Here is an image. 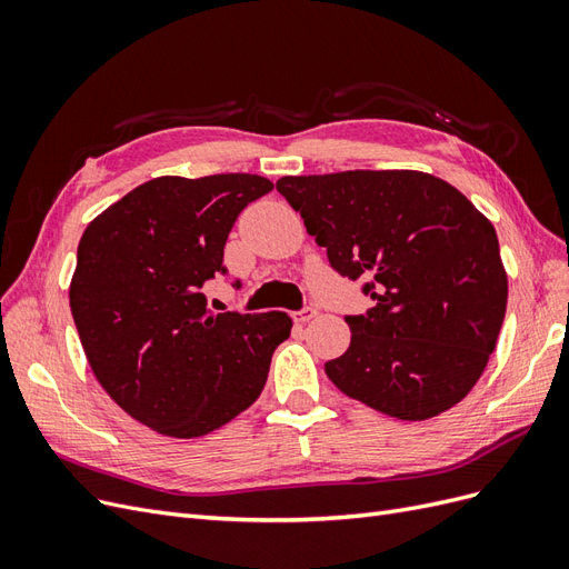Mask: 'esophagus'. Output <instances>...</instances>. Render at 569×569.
Here are the masks:
<instances>
[{
    "label": "esophagus",
    "mask_w": 569,
    "mask_h": 569,
    "mask_svg": "<svg viewBox=\"0 0 569 569\" xmlns=\"http://www.w3.org/2000/svg\"><path fill=\"white\" fill-rule=\"evenodd\" d=\"M316 316H318V308H313V306H303L301 311L291 313V318H295V322H308V320L316 318Z\"/></svg>",
    "instance_id": "34e87169"
}]
</instances>
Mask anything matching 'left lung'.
<instances>
[{
    "label": "left lung",
    "instance_id": "left-lung-1",
    "mask_svg": "<svg viewBox=\"0 0 569 569\" xmlns=\"http://www.w3.org/2000/svg\"><path fill=\"white\" fill-rule=\"evenodd\" d=\"M341 278L375 301L347 316L339 391L399 420H427L470 393L496 349L508 278L491 222L449 182L418 170L280 178Z\"/></svg>",
    "mask_w": 569,
    "mask_h": 569
}]
</instances>
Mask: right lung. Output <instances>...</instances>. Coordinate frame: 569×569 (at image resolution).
Listing matches in <instances>:
<instances>
[{"label": "right lung", "mask_w": 569, "mask_h": 569, "mask_svg": "<svg viewBox=\"0 0 569 569\" xmlns=\"http://www.w3.org/2000/svg\"><path fill=\"white\" fill-rule=\"evenodd\" d=\"M270 189L249 173L153 178L80 239L71 313L84 356L111 399L153 432L209 435L266 387L291 318L213 313L201 287L228 274L222 251L234 220Z\"/></svg>", "instance_id": "1"}]
</instances>
